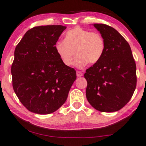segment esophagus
I'll use <instances>...</instances> for the list:
<instances>
[{"instance_id":"esophagus-1","label":"esophagus","mask_w":146,"mask_h":146,"mask_svg":"<svg viewBox=\"0 0 146 146\" xmlns=\"http://www.w3.org/2000/svg\"><path fill=\"white\" fill-rule=\"evenodd\" d=\"M76 76H77L78 77H80V76H83V73L80 71H76Z\"/></svg>"}]
</instances>
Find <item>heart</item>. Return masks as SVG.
Wrapping results in <instances>:
<instances>
[{"mask_svg": "<svg viewBox=\"0 0 146 146\" xmlns=\"http://www.w3.org/2000/svg\"><path fill=\"white\" fill-rule=\"evenodd\" d=\"M55 50L62 62L70 66L77 55L75 65L83 68L89 63L94 64L102 59L105 51V42L102 34L91 32L80 27H76L67 31L64 41H57Z\"/></svg>", "mask_w": 146, "mask_h": 146, "instance_id": "heart-1", "label": "heart"}]
</instances>
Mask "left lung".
I'll use <instances>...</instances> for the list:
<instances>
[{"mask_svg": "<svg viewBox=\"0 0 146 146\" xmlns=\"http://www.w3.org/2000/svg\"><path fill=\"white\" fill-rule=\"evenodd\" d=\"M105 42L99 62L87 69L86 97L95 109L115 112L127 104L136 88V64L128 42L115 29L94 23Z\"/></svg>", "mask_w": 146, "mask_h": 146, "instance_id": "1", "label": "left lung"}]
</instances>
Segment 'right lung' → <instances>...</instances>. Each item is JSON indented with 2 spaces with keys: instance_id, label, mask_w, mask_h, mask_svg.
Wrapping results in <instances>:
<instances>
[{
  "instance_id": "right-lung-1",
  "label": "right lung",
  "mask_w": 146,
  "mask_h": 146,
  "mask_svg": "<svg viewBox=\"0 0 146 146\" xmlns=\"http://www.w3.org/2000/svg\"><path fill=\"white\" fill-rule=\"evenodd\" d=\"M66 28L33 27L15 48L13 87L20 102L32 112L49 114L59 109L76 80L75 70L63 64L54 48Z\"/></svg>"
}]
</instances>
